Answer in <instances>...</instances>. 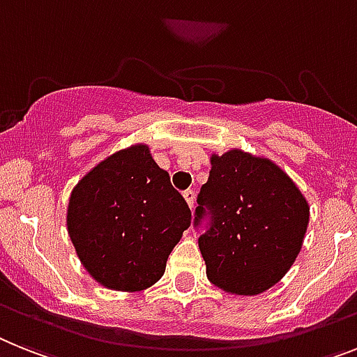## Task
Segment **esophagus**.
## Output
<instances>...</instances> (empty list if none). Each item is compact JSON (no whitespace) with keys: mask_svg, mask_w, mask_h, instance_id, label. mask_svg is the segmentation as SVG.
<instances>
[{"mask_svg":"<svg viewBox=\"0 0 357 357\" xmlns=\"http://www.w3.org/2000/svg\"><path fill=\"white\" fill-rule=\"evenodd\" d=\"M184 199L185 202H188V206H190V210H193V206H195V191L193 190L184 191Z\"/></svg>","mask_w":357,"mask_h":357,"instance_id":"obj_1","label":"esophagus"}]
</instances>
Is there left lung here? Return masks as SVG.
I'll return each mask as SVG.
<instances>
[{"mask_svg": "<svg viewBox=\"0 0 357 357\" xmlns=\"http://www.w3.org/2000/svg\"><path fill=\"white\" fill-rule=\"evenodd\" d=\"M197 222L208 206L213 225L200 235L206 275L235 296H259L278 284L303 248L310 206L273 160L231 147L211 153Z\"/></svg>", "mask_w": 357, "mask_h": 357, "instance_id": "8db88e82", "label": "left lung"}]
</instances>
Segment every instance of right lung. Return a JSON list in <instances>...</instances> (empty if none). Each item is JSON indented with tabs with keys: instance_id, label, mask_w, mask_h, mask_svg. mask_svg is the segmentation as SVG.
Segmentation results:
<instances>
[{
	"instance_id": "add662e5",
	"label": "right lung",
	"mask_w": 357,
	"mask_h": 357,
	"mask_svg": "<svg viewBox=\"0 0 357 357\" xmlns=\"http://www.w3.org/2000/svg\"><path fill=\"white\" fill-rule=\"evenodd\" d=\"M190 225V208L147 144L98 162L73 188L67 206V231L79 263L109 290L153 287Z\"/></svg>"
}]
</instances>
